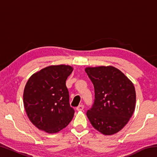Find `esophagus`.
Returning a JSON list of instances; mask_svg holds the SVG:
<instances>
[{
    "label": "esophagus",
    "instance_id": "1",
    "mask_svg": "<svg viewBox=\"0 0 157 157\" xmlns=\"http://www.w3.org/2000/svg\"><path fill=\"white\" fill-rule=\"evenodd\" d=\"M84 106L83 105H79L78 107L76 108V109L77 111H82L84 109Z\"/></svg>",
    "mask_w": 157,
    "mask_h": 157
}]
</instances>
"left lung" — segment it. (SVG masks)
<instances>
[{"label":"left lung","instance_id":"obj_1","mask_svg":"<svg viewBox=\"0 0 157 157\" xmlns=\"http://www.w3.org/2000/svg\"><path fill=\"white\" fill-rule=\"evenodd\" d=\"M94 87V102L86 111L90 123L105 135L116 134L131 118L136 105L132 82L113 66L86 68Z\"/></svg>","mask_w":157,"mask_h":157}]
</instances>
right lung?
<instances>
[{"label": "right lung", "instance_id": "add662e5", "mask_svg": "<svg viewBox=\"0 0 157 157\" xmlns=\"http://www.w3.org/2000/svg\"><path fill=\"white\" fill-rule=\"evenodd\" d=\"M73 71L70 66H50L32 75L23 92L29 119L37 128L49 134L65 128L74 116L66 81Z\"/></svg>", "mask_w": 157, "mask_h": 157}]
</instances>
